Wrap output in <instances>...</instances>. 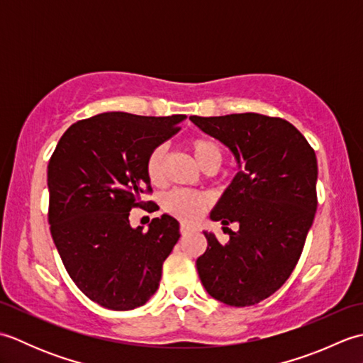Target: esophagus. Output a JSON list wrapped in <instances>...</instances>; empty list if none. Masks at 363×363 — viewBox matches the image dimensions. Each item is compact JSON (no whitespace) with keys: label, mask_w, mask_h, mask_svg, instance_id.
<instances>
[{"label":"esophagus","mask_w":363,"mask_h":363,"mask_svg":"<svg viewBox=\"0 0 363 363\" xmlns=\"http://www.w3.org/2000/svg\"><path fill=\"white\" fill-rule=\"evenodd\" d=\"M190 230H194V228H191L190 225H186V223H182V225H181V234H189Z\"/></svg>","instance_id":"obj_1"}]
</instances>
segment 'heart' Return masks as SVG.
<instances>
[{
	"mask_svg": "<svg viewBox=\"0 0 363 363\" xmlns=\"http://www.w3.org/2000/svg\"><path fill=\"white\" fill-rule=\"evenodd\" d=\"M189 146L196 162L204 172L206 169H217L223 164V150L221 146L211 137H194L189 140ZM164 157L165 151L162 146H156L146 157L145 169L146 176L151 184H159L164 176ZM207 199L204 195L195 194L187 190H174L165 199V209L176 215L182 221H195L204 212Z\"/></svg>",
	"mask_w": 363,
	"mask_h": 363,
	"instance_id": "heart-1",
	"label": "heart"
}]
</instances>
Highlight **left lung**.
<instances>
[{
  "label": "left lung",
  "mask_w": 363,
  "mask_h": 363,
  "mask_svg": "<svg viewBox=\"0 0 363 363\" xmlns=\"http://www.w3.org/2000/svg\"><path fill=\"white\" fill-rule=\"evenodd\" d=\"M226 145L238 173L211 220L238 229L228 243L204 233L196 260L206 291L234 307L254 306L279 290L295 269L317 211V156L304 135L282 118L260 113L190 117ZM225 229V228H223Z\"/></svg>",
  "instance_id": "1"
}]
</instances>
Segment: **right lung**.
Wrapping results in <instances>:
<instances>
[{"label": "right lung", "mask_w": 363, "mask_h": 363, "mask_svg": "<svg viewBox=\"0 0 363 363\" xmlns=\"http://www.w3.org/2000/svg\"><path fill=\"white\" fill-rule=\"evenodd\" d=\"M184 118L99 113L68 128L50 159L54 245L78 289L106 309L143 306L179 240V223L172 215L152 218L143 230L129 225V212L152 204L142 201V194L151 191L146 157L179 130Z\"/></svg>", "instance_id": "add662e5"}]
</instances>
